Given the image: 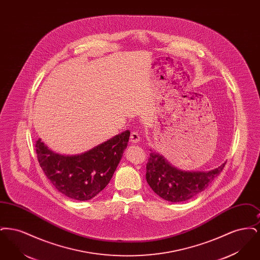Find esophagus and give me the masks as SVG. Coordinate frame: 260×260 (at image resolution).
Returning a JSON list of instances; mask_svg holds the SVG:
<instances>
[{
  "mask_svg": "<svg viewBox=\"0 0 260 260\" xmlns=\"http://www.w3.org/2000/svg\"><path fill=\"white\" fill-rule=\"evenodd\" d=\"M139 140H140V135H139V133L136 132V131L132 132V134H131V141H132L133 143H137Z\"/></svg>",
  "mask_w": 260,
  "mask_h": 260,
  "instance_id": "34e87169",
  "label": "esophagus"
}]
</instances>
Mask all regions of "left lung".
<instances>
[{"mask_svg":"<svg viewBox=\"0 0 260 260\" xmlns=\"http://www.w3.org/2000/svg\"><path fill=\"white\" fill-rule=\"evenodd\" d=\"M226 162L208 173H190L173 167L161 155L151 153L146 165V180L161 198L177 203L184 202L203 192L222 172Z\"/></svg>","mask_w":260,"mask_h":260,"instance_id":"8db88e82","label":"left lung"}]
</instances>
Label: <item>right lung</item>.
Here are the masks:
<instances>
[{"label":"right lung","instance_id":"1","mask_svg":"<svg viewBox=\"0 0 260 260\" xmlns=\"http://www.w3.org/2000/svg\"><path fill=\"white\" fill-rule=\"evenodd\" d=\"M129 135V131H125L77 156L56 154L39 138L38 161L51 184L63 195L87 201L108 185L127 146Z\"/></svg>","mask_w":260,"mask_h":260}]
</instances>
